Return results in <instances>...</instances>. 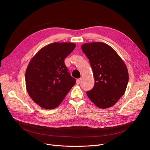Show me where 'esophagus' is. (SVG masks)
<instances>
[{"label":"esophagus","instance_id":"34e87169","mask_svg":"<svg viewBox=\"0 0 150 150\" xmlns=\"http://www.w3.org/2000/svg\"><path fill=\"white\" fill-rule=\"evenodd\" d=\"M81 78H78V79H77L76 80V84H79L80 83V82H81Z\"/></svg>","mask_w":150,"mask_h":150}]
</instances>
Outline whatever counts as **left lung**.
<instances>
[{
  "label": "left lung",
  "mask_w": 150,
  "mask_h": 150,
  "mask_svg": "<svg viewBox=\"0 0 150 150\" xmlns=\"http://www.w3.org/2000/svg\"><path fill=\"white\" fill-rule=\"evenodd\" d=\"M89 60L95 80L93 88L86 92L89 98L100 108L113 106L123 95L129 76L124 62L115 51L103 42L82 45Z\"/></svg>",
  "instance_id": "left-lung-1"
}]
</instances>
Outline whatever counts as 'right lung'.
<instances>
[{
    "instance_id": "right-lung-1",
    "label": "right lung",
    "mask_w": 150,
    "mask_h": 150,
    "mask_svg": "<svg viewBox=\"0 0 150 150\" xmlns=\"http://www.w3.org/2000/svg\"><path fill=\"white\" fill-rule=\"evenodd\" d=\"M70 42H53L39 50L29 63L25 84L30 97L45 109L57 108L76 83L64 59L75 48Z\"/></svg>"
}]
</instances>
